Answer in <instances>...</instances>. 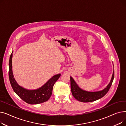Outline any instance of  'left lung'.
Wrapping results in <instances>:
<instances>
[{
  "label": "left lung",
  "mask_w": 126,
  "mask_h": 126,
  "mask_svg": "<svg viewBox=\"0 0 126 126\" xmlns=\"http://www.w3.org/2000/svg\"><path fill=\"white\" fill-rule=\"evenodd\" d=\"M114 77V71L111 78V81L106 88L104 90L97 92H88L82 90L78 87L74 79L70 77V87L72 94L78 101L87 103L94 102L103 97L108 92L113 82Z\"/></svg>",
  "instance_id": "8db88e82"
}]
</instances>
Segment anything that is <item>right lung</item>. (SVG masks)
Here are the masks:
<instances>
[{"label":"right lung","instance_id":"1","mask_svg":"<svg viewBox=\"0 0 126 126\" xmlns=\"http://www.w3.org/2000/svg\"><path fill=\"white\" fill-rule=\"evenodd\" d=\"M13 52V51L10 56L9 60V76L13 90L23 101L29 104H40L47 101L51 95L53 86L61 75L58 74L53 76L42 87L38 89L34 90L25 89L19 86L13 77L12 65Z\"/></svg>","mask_w":126,"mask_h":126}]
</instances>
